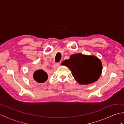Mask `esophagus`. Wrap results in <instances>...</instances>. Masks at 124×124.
<instances>
[{
  "label": "esophagus",
  "instance_id": "obj_1",
  "mask_svg": "<svg viewBox=\"0 0 124 124\" xmlns=\"http://www.w3.org/2000/svg\"><path fill=\"white\" fill-rule=\"evenodd\" d=\"M60 63H54V65H53V68H58L59 67V66H60Z\"/></svg>",
  "mask_w": 124,
  "mask_h": 124
}]
</instances>
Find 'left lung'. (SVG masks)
<instances>
[{"mask_svg":"<svg viewBox=\"0 0 124 124\" xmlns=\"http://www.w3.org/2000/svg\"><path fill=\"white\" fill-rule=\"evenodd\" d=\"M62 65L68 67L76 81L81 85H87L97 80L102 70V63L94 56L76 54L62 62Z\"/></svg>","mask_w":124,"mask_h":124,"instance_id":"1","label":"left lung"}]
</instances>
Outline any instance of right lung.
Returning a JSON list of instances; mask_svg holds the SVG:
<instances>
[{
  "label": "right lung",
  "instance_id": "obj_1",
  "mask_svg": "<svg viewBox=\"0 0 124 124\" xmlns=\"http://www.w3.org/2000/svg\"><path fill=\"white\" fill-rule=\"evenodd\" d=\"M33 77L35 83H44L48 79V74L43 70H38L34 73Z\"/></svg>",
  "mask_w": 124,
  "mask_h": 124
}]
</instances>
